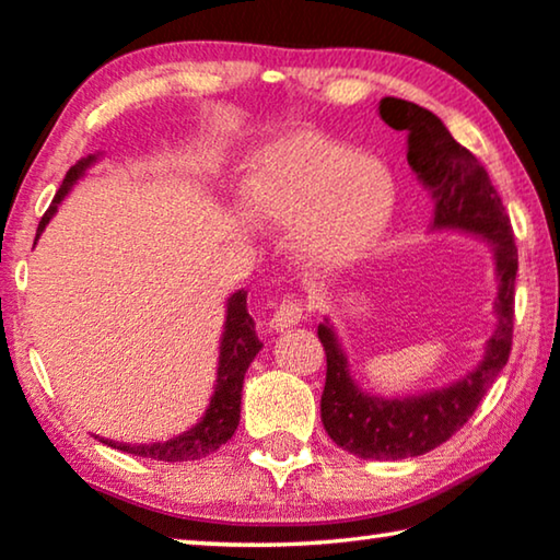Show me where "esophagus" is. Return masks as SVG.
<instances>
[{"label":"esophagus","instance_id":"1","mask_svg":"<svg viewBox=\"0 0 560 560\" xmlns=\"http://www.w3.org/2000/svg\"><path fill=\"white\" fill-rule=\"evenodd\" d=\"M299 322H304V306L296 304V299H287L281 301V306L269 318V328L271 331H287V328H294Z\"/></svg>","mask_w":560,"mask_h":560}]
</instances>
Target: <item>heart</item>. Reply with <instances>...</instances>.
Listing matches in <instances>:
<instances>
[{"label": "heart", "mask_w": 560, "mask_h": 560, "mask_svg": "<svg viewBox=\"0 0 560 560\" xmlns=\"http://www.w3.org/2000/svg\"><path fill=\"white\" fill-rule=\"evenodd\" d=\"M394 207V176L378 159L312 135L266 147L242 179L244 217L294 229V252L314 271L363 259L392 224Z\"/></svg>", "instance_id": "obj_1"}]
</instances>
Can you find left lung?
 <instances>
[{"label":"left lung","mask_w":560,"mask_h":560,"mask_svg":"<svg viewBox=\"0 0 560 560\" xmlns=\"http://www.w3.org/2000/svg\"><path fill=\"white\" fill-rule=\"evenodd\" d=\"M381 117L406 131V159L433 201L429 232H460L488 244L499 291L493 299L495 328L483 346V357L454 384L408 396H376L351 374L339 334L331 318L318 324L326 351V386L322 421L336 446L363 460H401L423 456L448 441L471 419L486 388L501 374L511 353L513 283L518 271V248L481 162L451 137L436 114L423 106L386 96Z\"/></svg>","instance_id":"obj_1"}]
</instances>
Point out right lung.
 I'll list each match as a JSON object with an SVG mask.
<instances>
[{"label":"right lung","mask_w":560,"mask_h":560,"mask_svg":"<svg viewBox=\"0 0 560 560\" xmlns=\"http://www.w3.org/2000/svg\"><path fill=\"white\" fill-rule=\"evenodd\" d=\"M96 162H102V152L86 154L69 168L65 182H61L59 191L51 199L47 214L42 217L37 238L42 236L44 229L59 211V203L69 197V191L74 189L79 179H84V174ZM37 244V242H34ZM261 341L256 336V324L248 316L246 308V291L238 289L226 299V316H224V331L219 339V366H217V381H214V394L209 398L207 411L201 419L191 425L189 431L179 433V436L162 441V443H139V446H129V443H109L112 448H119L124 454L152 458V460H197L209 454H214L219 446L234 436L238 419H242V388L246 369L252 366L256 353L261 351Z\"/></svg>","instance_id":"1"}]
</instances>
